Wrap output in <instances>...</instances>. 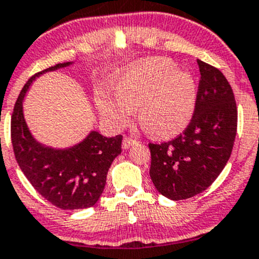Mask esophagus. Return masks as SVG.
<instances>
[{"label":"esophagus","mask_w":259,"mask_h":259,"mask_svg":"<svg viewBox=\"0 0 259 259\" xmlns=\"http://www.w3.org/2000/svg\"><path fill=\"white\" fill-rule=\"evenodd\" d=\"M135 143H137V141H134V139H132V138H129V137H125L124 141H122V148L129 149L130 147L134 146Z\"/></svg>","instance_id":"esophagus-1"}]
</instances>
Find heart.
Returning <instances> with one entry per match:
<instances>
[{"instance_id": "b5f03b06", "label": "heart", "mask_w": 259, "mask_h": 259, "mask_svg": "<svg viewBox=\"0 0 259 259\" xmlns=\"http://www.w3.org/2000/svg\"><path fill=\"white\" fill-rule=\"evenodd\" d=\"M116 100L103 92L96 105L106 121L122 127L138 110V122L156 138H168L185 129L197 103V85L187 70L165 57L146 59L125 69L113 84Z\"/></svg>"}]
</instances>
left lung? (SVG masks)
I'll return each mask as SVG.
<instances>
[{
	"label": "left lung",
	"mask_w": 259,
	"mask_h": 259,
	"mask_svg": "<svg viewBox=\"0 0 259 259\" xmlns=\"http://www.w3.org/2000/svg\"><path fill=\"white\" fill-rule=\"evenodd\" d=\"M200 80L192 121L167 143H149V175L171 200L204 192L230 158L238 126V110L228 79L216 67L197 60Z\"/></svg>",
	"instance_id": "left-lung-1"
}]
</instances>
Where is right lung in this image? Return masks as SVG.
<instances>
[{"label":"right lung","instance_id":"add662e5","mask_svg":"<svg viewBox=\"0 0 259 259\" xmlns=\"http://www.w3.org/2000/svg\"><path fill=\"white\" fill-rule=\"evenodd\" d=\"M64 62L33 75L21 89L11 116L15 158L34 189L61 209L94 206L106 185L108 168L121 153V135L107 138L92 130L83 141L67 148H53L33 137L24 117L23 102L29 87L40 75L70 66Z\"/></svg>","mask_w":259,"mask_h":259}]
</instances>
